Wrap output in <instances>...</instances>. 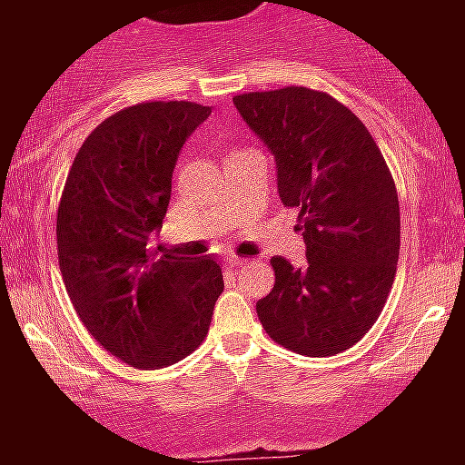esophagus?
I'll use <instances>...</instances> for the list:
<instances>
[{
	"label": "esophagus",
	"instance_id": "34e87169",
	"mask_svg": "<svg viewBox=\"0 0 465 465\" xmlns=\"http://www.w3.org/2000/svg\"><path fill=\"white\" fill-rule=\"evenodd\" d=\"M244 262H246V261H242V258H237V256H230V258H228V265H230V268H232V270L242 268Z\"/></svg>",
	"mask_w": 465,
	"mask_h": 465
}]
</instances>
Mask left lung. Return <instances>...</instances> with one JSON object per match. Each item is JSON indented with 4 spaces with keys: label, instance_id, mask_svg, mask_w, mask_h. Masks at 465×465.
<instances>
[{
    "label": "left lung",
    "instance_id": "1",
    "mask_svg": "<svg viewBox=\"0 0 465 465\" xmlns=\"http://www.w3.org/2000/svg\"><path fill=\"white\" fill-rule=\"evenodd\" d=\"M272 151L277 188L298 212L307 265L272 258L274 286L256 302L270 338L302 356L354 347L381 314L401 252V207L380 146L356 114L302 85L232 97Z\"/></svg>",
    "mask_w": 465,
    "mask_h": 465
}]
</instances>
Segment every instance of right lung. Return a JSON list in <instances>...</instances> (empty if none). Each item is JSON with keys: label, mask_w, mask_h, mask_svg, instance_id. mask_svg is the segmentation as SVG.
I'll list each match as a JSON object with an SVG mask.
<instances>
[{"label": "right lung", "mask_w": 465, "mask_h": 465, "mask_svg": "<svg viewBox=\"0 0 465 465\" xmlns=\"http://www.w3.org/2000/svg\"><path fill=\"white\" fill-rule=\"evenodd\" d=\"M209 106L142 102L102 121L72 163L57 207V261L72 305L106 351L139 371L186 359L223 291L213 258L158 256L179 151Z\"/></svg>", "instance_id": "obj_1"}]
</instances>
